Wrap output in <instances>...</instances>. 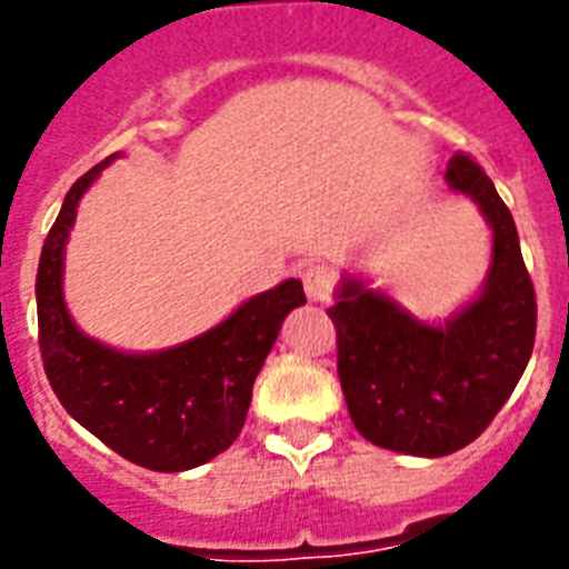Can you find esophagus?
I'll return each mask as SVG.
<instances>
[{
  "instance_id": "1",
  "label": "esophagus",
  "mask_w": 569,
  "mask_h": 569,
  "mask_svg": "<svg viewBox=\"0 0 569 569\" xmlns=\"http://www.w3.org/2000/svg\"><path fill=\"white\" fill-rule=\"evenodd\" d=\"M300 280H303V292H307V298L312 303H323L332 295V274L323 266H309V269H303Z\"/></svg>"
}]
</instances>
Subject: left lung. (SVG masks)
<instances>
[{
	"instance_id": "1",
	"label": "left lung",
	"mask_w": 569,
	"mask_h": 569,
	"mask_svg": "<svg viewBox=\"0 0 569 569\" xmlns=\"http://www.w3.org/2000/svg\"><path fill=\"white\" fill-rule=\"evenodd\" d=\"M446 181L491 228L477 298L433 323L347 274L327 309L352 425L373 446L410 457H446L475 442L512 396L536 343V289L512 213L469 156L448 161Z\"/></svg>"
}]
</instances>
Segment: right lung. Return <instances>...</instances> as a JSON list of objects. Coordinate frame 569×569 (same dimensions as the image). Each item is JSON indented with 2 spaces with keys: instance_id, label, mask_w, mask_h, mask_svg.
<instances>
[{
  "instance_id": "add662e5",
  "label": "right lung",
  "mask_w": 569,
  "mask_h": 569,
  "mask_svg": "<svg viewBox=\"0 0 569 569\" xmlns=\"http://www.w3.org/2000/svg\"><path fill=\"white\" fill-rule=\"evenodd\" d=\"M118 156L71 184L42 246L37 269L42 365L69 417L114 455L150 471H188L240 437L262 361L283 318L303 307L307 295L300 280L289 277L248 298L202 336L156 352H123L86 336L66 309V242L83 193Z\"/></svg>"
}]
</instances>
